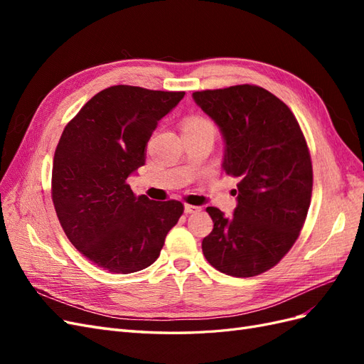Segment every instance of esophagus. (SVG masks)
<instances>
[{
    "instance_id": "esophagus-1",
    "label": "esophagus",
    "mask_w": 364,
    "mask_h": 364,
    "mask_svg": "<svg viewBox=\"0 0 364 364\" xmlns=\"http://www.w3.org/2000/svg\"><path fill=\"white\" fill-rule=\"evenodd\" d=\"M200 211L199 206H194V205H190V203H185V213L186 214H193V213H197Z\"/></svg>"
}]
</instances>
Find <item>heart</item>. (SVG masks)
I'll return each instance as SVG.
<instances>
[{
	"label": "heart",
	"mask_w": 364,
	"mask_h": 364,
	"mask_svg": "<svg viewBox=\"0 0 364 364\" xmlns=\"http://www.w3.org/2000/svg\"><path fill=\"white\" fill-rule=\"evenodd\" d=\"M183 129H214L213 123L205 117L191 115L183 119Z\"/></svg>",
	"instance_id": "obj_1"
}]
</instances>
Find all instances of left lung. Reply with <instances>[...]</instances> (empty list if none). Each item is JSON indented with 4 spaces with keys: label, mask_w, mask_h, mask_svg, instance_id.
Segmentation results:
<instances>
[{
    "label": "left lung",
    "mask_w": 364,
    "mask_h": 364,
    "mask_svg": "<svg viewBox=\"0 0 364 364\" xmlns=\"http://www.w3.org/2000/svg\"><path fill=\"white\" fill-rule=\"evenodd\" d=\"M193 98L222 130L223 170L240 179L232 217L206 208L214 229L202 241L203 255L229 277H257L301 234L313 191L310 150L290 107L261 86L197 91Z\"/></svg>",
    "instance_id": "1"
}]
</instances>
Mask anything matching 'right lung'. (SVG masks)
Returning <instances> with one entry per match:
<instances>
[{"label":"right lung","instance_id":"right-lung-1","mask_svg":"<svg viewBox=\"0 0 364 364\" xmlns=\"http://www.w3.org/2000/svg\"><path fill=\"white\" fill-rule=\"evenodd\" d=\"M185 92L117 85L95 94L59 139L51 199L63 232L95 266L134 273L159 257L183 205L135 196L127 178L146 162L159 119Z\"/></svg>","mask_w":364,"mask_h":364}]
</instances>
